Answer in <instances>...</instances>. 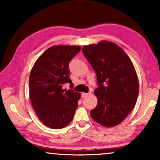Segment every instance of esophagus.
Listing matches in <instances>:
<instances>
[{"label":"esophagus","instance_id":"esophagus-1","mask_svg":"<svg viewBox=\"0 0 160 160\" xmlns=\"http://www.w3.org/2000/svg\"><path fill=\"white\" fill-rule=\"evenodd\" d=\"M89 94V93H82V98H84V97H87Z\"/></svg>","mask_w":160,"mask_h":160}]
</instances>
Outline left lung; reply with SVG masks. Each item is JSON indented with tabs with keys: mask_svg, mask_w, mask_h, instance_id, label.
<instances>
[{
	"mask_svg": "<svg viewBox=\"0 0 160 160\" xmlns=\"http://www.w3.org/2000/svg\"><path fill=\"white\" fill-rule=\"evenodd\" d=\"M82 53L97 75L94 94L97 104L90 115L105 127L118 125L133 109L139 93V82L133 64L114 43L103 41L84 46Z\"/></svg>",
	"mask_w": 160,
	"mask_h": 160,
	"instance_id": "left-lung-1",
	"label": "left lung"
}]
</instances>
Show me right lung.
<instances>
[{"label":"right lung","mask_w":160,"mask_h":160,"mask_svg":"<svg viewBox=\"0 0 160 160\" xmlns=\"http://www.w3.org/2000/svg\"><path fill=\"white\" fill-rule=\"evenodd\" d=\"M79 46H53L35 62L29 80V98L38 118L45 126L60 129L71 122L80 94L63 86L73 84L69 63L80 52Z\"/></svg>","instance_id":"1"}]
</instances>
